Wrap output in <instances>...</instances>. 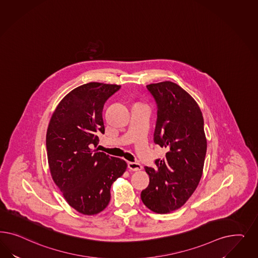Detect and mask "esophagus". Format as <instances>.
<instances>
[{
  "instance_id": "1",
  "label": "esophagus",
  "mask_w": 258,
  "mask_h": 258,
  "mask_svg": "<svg viewBox=\"0 0 258 258\" xmlns=\"http://www.w3.org/2000/svg\"><path fill=\"white\" fill-rule=\"evenodd\" d=\"M127 167L130 170H133V171H139L142 169V165L138 163H128L127 164Z\"/></svg>"
}]
</instances>
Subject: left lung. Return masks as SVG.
<instances>
[{
    "label": "left lung",
    "instance_id": "obj_1",
    "mask_svg": "<svg viewBox=\"0 0 258 258\" xmlns=\"http://www.w3.org/2000/svg\"><path fill=\"white\" fill-rule=\"evenodd\" d=\"M157 105L154 143L166 149L156 167L146 166L149 184L141 199L151 211L166 214L180 208L202 178L207 142L203 113L194 98L171 81L149 84Z\"/></svg>",
    "mask_w": 258,
    "mask_h": 258
}]
</instances>
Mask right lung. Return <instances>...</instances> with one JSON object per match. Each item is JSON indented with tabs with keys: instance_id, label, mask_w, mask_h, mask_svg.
I'll return each mask as SVG.
<instances>
[{
	"instance_id": "right-lung-1",
	"label": "right lung",
	"mask_w": 258,
	"mask_h": 258,
	"mask_svg": "<svg viewBox=\"0 0 258 258\" xmlns=\"http://www.w3.org/2000/svg\"><path fill=\"white\" fill-rule=\"evenodd\" d=\"M120 88L90 82L74 89L59 102L47 128L52 178L66 202L83 215H96L108 206L111 184L126 169L124 160L91 149L105 133L104 105Z\"/></svg>"
}]
</instances>
